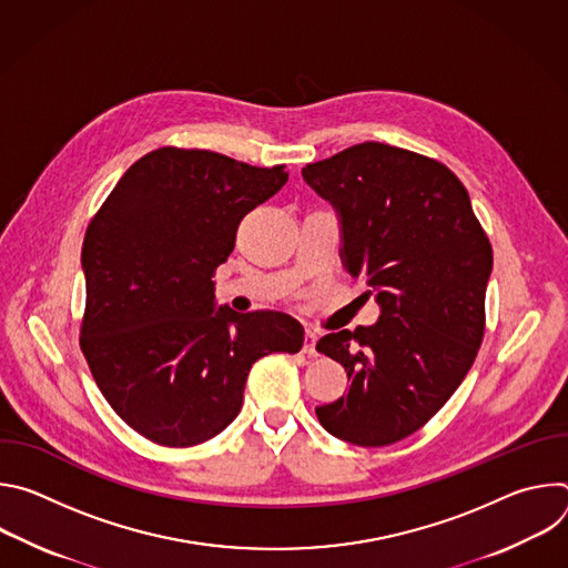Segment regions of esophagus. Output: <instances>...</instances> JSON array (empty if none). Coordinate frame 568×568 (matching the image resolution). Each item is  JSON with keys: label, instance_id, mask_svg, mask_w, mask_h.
<instances>
[{"label": "esophagus", "instance_id": "1", "mask_svg": "<svg viewBox=\"0 0 568 568\" xmlns=\"http://www.w3.org/2000/svg\"><path fill=\"white\" fill-rule=\"evenodd\" d=\"M303 353H305V355H310V357L318 355V351H316V335H314V333H305V339H303Z\"/></svg>", "mask_w": 568, "mask_h": 568}]
</instances>
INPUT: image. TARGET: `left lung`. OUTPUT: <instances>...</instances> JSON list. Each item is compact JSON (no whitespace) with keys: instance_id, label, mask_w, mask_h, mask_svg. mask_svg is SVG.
Wrapping results in <instances>:
<instances>
[{"instance_id":"obj_1","label":"left lung","mask_w":568,"mask_h":568,"mask_svg":"<svg viewBox=\"0 0 568 568\" xmlns=\"http://www.w3.org/2000/svg\"><path fill=\"white\" fill-rule=\"evenodd\" d=\"M333 204L342 263L379 305L373 326L321 337L351 388L316 407L335 438L382 447L418 432L460 386L485 328L493 247L460 180L429 156L366 141L301 171Z\"/></svg>"}]
</instances>
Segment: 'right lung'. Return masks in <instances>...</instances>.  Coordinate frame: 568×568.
Masks as SVG:
<instances>
[{
	"mask_svg": "<svg viewBox=\"0 0 568 568\" xmlns=\"http://www.w3.org/2000/svg\"><path fill=\"white\" fill-rule=\"evenodd\" d=\"M287 175L211 150L159 148L90 222L80 348L110 407L143 438L193 447L217 436L242 409L254 362L301 351L296 318L217 307L213 287L240 220Z\"/></svg>",
	"mask_w": 568,
	"mask_h": 568,
	"instance_id": "add662e5",
	"label": "right lung"
}]
</instances>
